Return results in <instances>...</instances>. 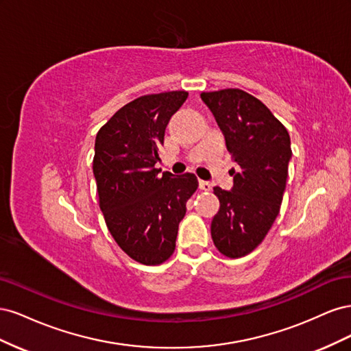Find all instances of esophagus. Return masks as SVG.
Listing matches in <instances>:
<instances>
[{"label":"esophagus","instance_id":"obj_1","mask_svg":"<svg viewBox=\"0 0 351 351\" xmlns=\"http://www.w3.org/2000/svg\"><path fill=\"white\" fill-rule=\"evenodd\" d=\"M199 189L204 190V192H209L212 189V184L209 182H205V180H199Z\"/></svg>","mask_w":351,"mask_h":351}]
</instances>
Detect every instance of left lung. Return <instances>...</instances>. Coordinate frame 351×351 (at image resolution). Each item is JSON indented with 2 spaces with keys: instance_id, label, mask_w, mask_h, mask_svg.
I'll return each instance as SVG.
<instances>
[{
  "instance_id": "8db88e82",
  "label": "left lung",
  "mask_w": 351,
  "mask_h": 351,
  "mask_svg": "<svg viewBox=\"0 0 351 351\" xmlns=\"http://www.w3.org/2000/svg\"><path fill=\"white\" fill-rule=\"evenodd\" d=\"M239 171L231 192L214 187L219 210L210 236L219 253L237 259L256 249L277 218L289 176L290 134L267 105L241 89L202 92Z\"/></svg>"
}]
</instances>
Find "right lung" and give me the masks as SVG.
<instances>
[{
	"instance_id": "obj_1",
	"label": "right lung",
	"mask_w": 351,
	"mask_h": 351,
	"mask_svg": "<svg viewBox=\"0 0 351 351\" xmlns=\"http://www.w3.org/2000/svg\"><path fill=\"white\" fill-rule=\"evenodd\" d=\"M189 93L143 95L117 111L95 139L93 176L99 208L124 253L143 265L165 262L176 249L186 204L199 186L192 173L159 174L167 124Z\"/></svg>"
}]
</instances>
